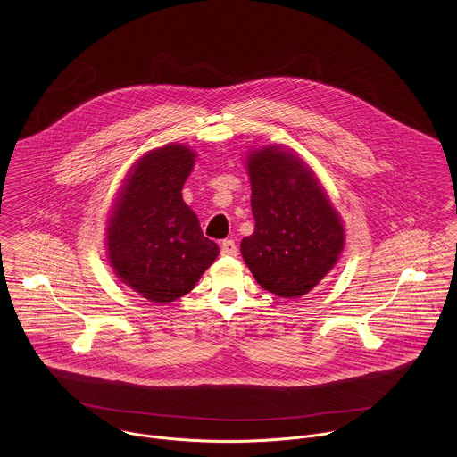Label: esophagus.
I'll use <instances>...</instances> for the list:
<instances>
[{
	"instance_id": "esophagus-1",
	"label": "esophagus",
	"mask_w": 457,
	"mask_h": 457,
	"mask_svg": "<svg viewBox=\"0 0 457 457\" xmlns=\"http://www.w3.org/2000/svg\"><path fill=\"white\" fill-rule=\"evenodd\" d=\"M221 255H225V257H236L237 255V246L232 239H225L221 243Z\"/></svg>"
}]
</instances>
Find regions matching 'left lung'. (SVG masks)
I'll return each mask as SVG.
<instances>
[{
	"mask_svg": "<svg viewBox=\"0 0 457 457\" xmlns=\"http://www.w3.org/2000/svg\"><path fill=\"white\" fill-rule=\"evenodd\" d=\"M248 174L255 230L241 241L243 259L263 290L304 295L339 259L341 220L310 167L288 151H253Z\"/></svg>",
	"mask_w": 457,
	"mask_h": 457,
	"instance_id": "1",
	"label": "left lung"
}]
</instances>
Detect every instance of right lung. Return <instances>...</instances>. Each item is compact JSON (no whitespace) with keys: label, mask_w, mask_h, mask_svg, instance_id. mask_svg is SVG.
Wrapping results in <instances>:
<instances>
[{"label":"right lung","mask_w":457,"mask_h":457,"mask_svg":"<svg viewBox=\"0 0 457 457\" xmlns=\"http://www.w3.org/2000/svg\"><path fill=\"white\" fill-rule=\"evenodd\" d=\"M194 162L195 153L179 144L149 151L131 169L109 218L111 265L123 283L158 304L188 294L220 253L181 195Z\"/></svg>","instance_id":"obj_1"}]
</instances>
